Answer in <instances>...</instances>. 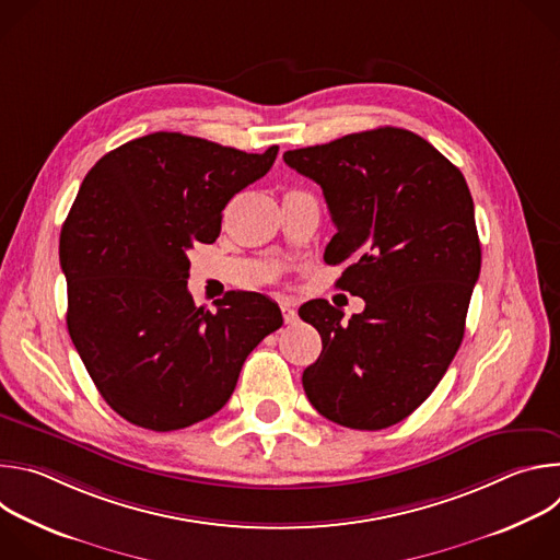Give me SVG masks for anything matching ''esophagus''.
Returning <instances> with one entry per match:
<instances>
[{
    "mask_svg": "<svg viewBox=\"0 0 560 560\" xmlns=\"http://www.w3.org/2000/svg\"><path fill=\"white\" fill-rule=\"evenodd\" d=\"M281 314H283V322L285 324H294L296 322V310L292 307V305H288V303H281Z\"/></svg>",
    "mask_w": 560,
    "mask_h": 560,
    "instance_id": "34e87169",
    "label": "esophagus"
}]
</instances>
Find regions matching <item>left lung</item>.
Masks as SVG:
<instances>
[{
	"label": "left lung",
	"instance_id": "left-lung-1",
	"mask_svg": "<svg viewBox=\"0 0 560 560\" xmlns=\"http://www.w3.org/2000/svg\"><path fill=\"white\" fill-rule=\"evenodd\" d=\"M283 162L322 186L337 225L324 257L350 261L339 285L365 301L350 322L324 299L301 305L324 343L303 389L339 425L389 428L432 394L463 341L481 272L469 188L430 141L392 126L288 150Z\"/></svg>",
	"mask_w": 560,
	"mask_h": 560
}]
</instances>
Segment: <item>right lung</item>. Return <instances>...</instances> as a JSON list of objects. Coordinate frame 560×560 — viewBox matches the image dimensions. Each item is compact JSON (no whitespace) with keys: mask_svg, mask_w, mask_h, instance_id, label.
<instances>
[{"mask_svg":"<svg viewBox=\"0 0 560 560\" xmlns=\"http://www.w3.org/2000/svg\"><path fill=\"white\" fill-rule=\"evenodd\" d=\"M182 132L132 139L89 171L61 225L66 324L104 401L132 425L173 432L219 412L246 357L279 330L277 303L188 292V253L212 244L225 203L275 164Z\"/></svg>","mask_w":560,"mask_h":560,"instance_id":"1","label":"right lung"}]
</instances>
